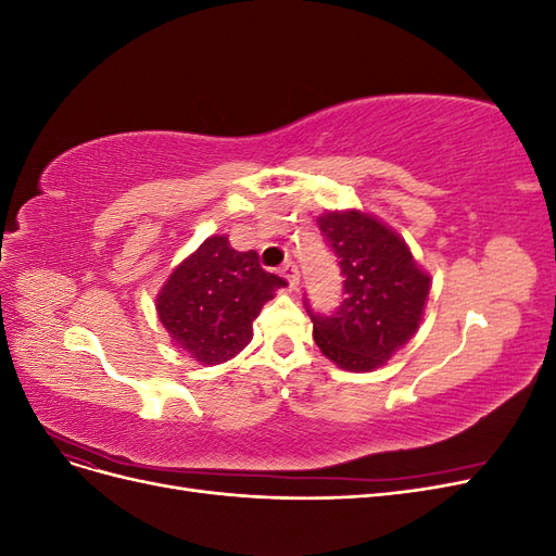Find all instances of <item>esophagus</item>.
<instances>
[{"instance_id":"esophagus-1","label":"esophagus","mask_w":556,"mask_h":556,"mask_svg":"<svg viewBox=\"0 0 556 556\" xmlns=\"http://www.w3.org/2000/svg\"><path fill=\"white\" fill-rule=\"evenodd\" d=\"M280 274H282V278H288V282H290V288H292V290H296V288H299V268H296V264H294V262H288V264H285V266L280 268Z\"/></svg>"}]
</instances>
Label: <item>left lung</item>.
<instances>
[{
    "instance_id": "8db88e82",
    "label": "left lung",
    "mask_w": 556,
    "mask_h": 556,
    "mask_svg": "<svg viewBox=\"0 0 556 556\" xmlns=\"http://www.w3.org/2000/svg\"><path fill=\"white\" fill-rule=\"evenodd\" d=\"M317 225L341 260L345 299L329 317L311 313L313 339L343 371H376L422 325L431 276L401 233L371 213L327 211Z\"/></svg>"
}]
</instances>
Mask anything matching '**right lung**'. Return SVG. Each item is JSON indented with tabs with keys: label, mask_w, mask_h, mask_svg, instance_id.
Returning a JSON list of instances; mask_svg holds the SVG:
<instances>
[{
	"label": "right lung",
	"mask_w": 556,
	"mask_h": 556,
	"mask_svg": "<svg viewBox=\"0 0 556 556\" xmlns=\"http://www.w3.org/2000/svg\"><path fill=\"white\" fill-rule=\"evenodd\" d=\"M285 285V278L264 271L255 250H233L225 233H217L164 280L155 311L178 350L215 366L252 341V323Z\"/></svg>",
	"instance_id": "obj_1"
}]
</instances>
